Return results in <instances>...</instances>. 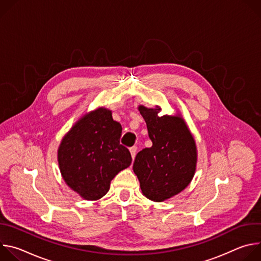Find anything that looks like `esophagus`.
<instances>
[{"instance_id":"1","label":"esophagus","mask_w":261,"mask_h":261,"mask_svg":"<svg viewBox=\"0 0 261 261\" xmlns=\"http://www.w3.org/2000/svg\"><path fill=\"white\" fill-rule=\"evenodd\" d=\"M130 153H131V156H132V159L135 158L136 154H137V146H132L130 148Z\"/></svg>"}]
</instances>
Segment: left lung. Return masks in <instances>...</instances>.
<instances>
[{"label":"left lung","instance_id":"left-lung-1","mask_svg":"<svg viewBox=\"0 0 261 261\" xmlns=\"http://www.w3.org/2000/svg\"><path fill=\"white\" fill-rule=\"evenodd\" d=\"M153 145L143 148L134 160L142 194L164 201L181 192L192 180L197 163L195 140L179 116H159L161 108L138 106Z\"/></svg>","mask_w":261,"mask_h":261}]
</instances>
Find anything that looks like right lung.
Instances as JSON below:
<instances>
[{
	"instance_id": "1",
	"label": "right lung",
	"mask_w": 261,
	"mask_h": 261,
	"mask_svg": "<svg viewBox=\"0 0 261 261\" xmlns=\"http://www.w3.org/2000/svg\"><path fill=\"white\" fill-rule=\"evenodd\" d=\"M122 126L104 107L86 114L64 136L58 162L65 182L86 200H97L110 181L130 166L131 154L120 143Z\"/></svg>"
}]
</instances>
